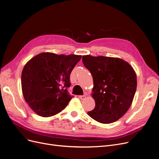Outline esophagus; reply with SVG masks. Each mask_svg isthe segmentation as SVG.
<instances>
[{
    "instance_id": "esophagus-1",
    "label": "esophagus",
    "mask_w": 159,
    "mask_h": 159,
    "mask_svg": "<svg viewBox=\"0 0 159 159\" xmlns=\"http://www.w3.org/2000/svg\"><path fill=\"white\" fill-rule=\"evenodd\" d=\"M86 98V95H80L79 96V98L81 100H84Z\"/></svg>"
}]
</instances>
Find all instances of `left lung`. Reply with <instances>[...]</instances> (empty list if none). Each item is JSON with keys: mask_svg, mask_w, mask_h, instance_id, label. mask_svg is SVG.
Masks as SVG:
<instances>
[{"mask_svg": "<svg viewBox=\"0 0 159 159\" xmlns=\"http://www.w3.org/2000/svg\"><path fill=\"white\" fill-rule=\"evenodd\" d=\"M82 62L92 75L91 96L95 107L88 112L102 124L119 120L131 106L137 89V75L133 67L120 58L83 55Z\"/></svg>", "mask_w": 159, "mask_h": 159, "instance_id": "left-lung-1", "label": "left lung"}]
</instances>
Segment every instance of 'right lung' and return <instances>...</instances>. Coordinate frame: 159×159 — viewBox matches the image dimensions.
Here are the masks:
<instances>
[{"mask_svg": "<svg viewBox=\"0 0 159 159\" xmlns=\"http://www.w3.org/2000/svg\"><path fill=\"white\" fill-rule=\"evenodd\" d=\"M82 56L41 53L24 66L21 75L22 94L31 109L43 117L63 110L71 101L68 92L71 71Z\"/></svg>", "mask_w": 159, "mask_h": 159, "instance_id": "1", "label": "right lung"}]
</instances>
